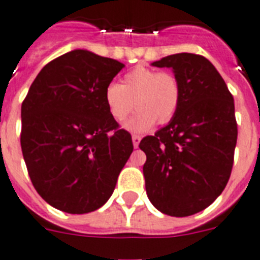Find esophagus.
<instances>
[{"label": "esophagus", "instance_id": "34e87169", "mask_svg": "<svg viewBox=\"0 0 260 260\" xmlns=\"http://www.w3.org/2000/svg\"><path fill=\"white\" fill-rule=\"evenodd\" d=\"M132 141H133V146L139 147L140 141H141V136H140V135H133L132 136Z\"/></svg>", "mask_w": 260, "mask_h": 260}]
</instances>
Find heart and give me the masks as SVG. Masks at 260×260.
<instances>
[{"label": "heart", "instance_id": "1", "mask_svg": "<svg viewBox=\"0 0 260 260\" xmlns=\"http://www.w3.org/2000/svg\"><path fill=\"white\" fill-rule=\"evenodd\" d=\"M181 98V83L176 75L145 66L128 71L120 84H109L104 93L107 111L115 121L124 120L135 105L139 109L125 124L132 132H145L156 121L166 124L172 120L179 111Z\"/></svg>", "mask_w": 260, "mask_h": 260}]
</instances>
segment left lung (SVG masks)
<instances>
[{
    "label": "left lung",
    "instance_id": "obj_1",
    "mask_svg": "<svg viewBox=\"0 0 260 260\" xmlns=\"http://www.w3.org/2000/svg\"><path fill=\"white\" fill-rule=\"evenodd\" d=\"M151 64L174 70L182 98L175 118L140 142L146 154V194L163 214L189 216L220 196L232 172L237 142L233 95L202 55L180 53Z\"/></svg>",
    "mask_w": 260,
    "mask_h": 260
}]
</instances>
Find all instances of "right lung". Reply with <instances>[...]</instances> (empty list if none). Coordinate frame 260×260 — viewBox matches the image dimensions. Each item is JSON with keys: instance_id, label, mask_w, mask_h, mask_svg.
I'll list each match as a JSON object with an SVG mask.
<instances>
[{"instance_id": "add662e5", "label": "right lung", "mask_w": 260, "mask_h": 260, "mask_svg": "<svg viewBox=\"0 0 260 260\" xmlns=\"http://www.w3.org/2000/svg\"><path fill=\"white\" fill-rule=\"evenodd\" d=\"M124 64L72 50L44 67L22 104L23 156L37 193L55 209L86 214L107 202L133 151L104 93Z\"/></svg>"}]
</instances>
